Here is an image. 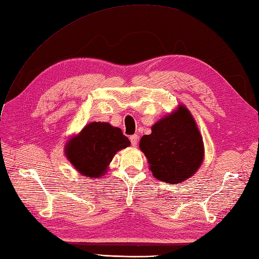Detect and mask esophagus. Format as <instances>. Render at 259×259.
I'll list each match as a JSON object with an SVG mask.
<instances>
[{"mask_svg": "<svg viewBox=\"0 0 259 259\" xmlns=\"http://www.w3.org/2000/svg\"><path fill=\"white\" fill-rule=\"evenodd\" d=\"M130 141H131V143H132L133 146L136 147V145H137V143H138V136H137V135H132V136L130 137Z\"/></svg>", "mask_w": 259, "mask_h": 259, "instance_id": "1", "label": "esophagus"}]
</instances>
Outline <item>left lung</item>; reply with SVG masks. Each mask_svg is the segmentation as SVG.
<instances>
[{
    "instance_id": "8db88e82",
    "label": "left lung",
    "mask_w": 259,
    "mask_h": 259,
    "mask_svg": "<svg viewBox=\"0 0 259 259\" xmlns=\"http://www.w3.org/2000/svg\"><path fill=\"white\" fill-rule=\"evenodd\" d=\"M139 148L148 160L152 176L170 184L193 177L205 157L202 136L184 104L153 124L151 134L141 138Z\"/></svg>"
}]
</instances>
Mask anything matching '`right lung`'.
I'll use <instances>...</instances> for the list:
<instances>
[{
	"instance_id": "add662e5",
	"label": "right lung",
	"mask_w": 259,
	"mask_h": 259,
	"mask_svg": "<svg viewBox=\"0 0 259 259\" xmlns=\"http://www.w3.org/2000/svg\"><path fill=\"white\" fill-rule=\"evenodd\" d=\"M130 145L121 128L106 122H92L68 139L64 152L82 177L97 179L108 172L115 153Z\"/></svg>"
}]
</instances>
